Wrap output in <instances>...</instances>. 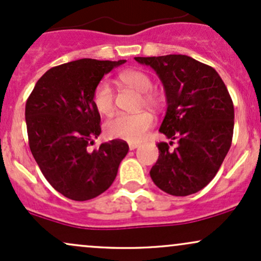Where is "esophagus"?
<instances>
[{
    "instance_id": "34e87169",
    "label": "esophagus",
    "mask_w": 261,
    "mask_h": 261,
    "mask_svg": "<svg viewBox=\"0 0 261 261\" xmlns=\"http://www.w3.org/2000/svg\"><path fill=\"white\" fill-rule=\"evenodd\" d=\"M140 146V143H136V142H130L128 143V148L131 149V151H133V149H136L137 147H139Z\"/></svg>"
}]
</instances>
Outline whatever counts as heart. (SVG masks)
Returning a JSON list of instances; mask_svg holds the SVG:
<instances>
[{
  "label": "heart",
  "mask_w": 261,
  "mask_h": 261,
  "mask_svg": "<svg viewBox=\"0 0 261 261\" xmlns=\"http://www.w3.org/2000/svg\"><path fill=\"white\" fill-rule=\"evenodd\" d=\"M119 80L124 85L136 89L137 92L143 93L142 103L147 106L155 107L158 104V98L149 91L153 87L152 80L142 71L128 70L119 74ZM93 106L98 113L108 115L114 110L115 107V93L113 87L108 81H100L94 88L92 97ZM154 119L151 113L142 112L127 114L119 113L107 120L104 130L109 137L113 139L126 140L128 142H139L145 137L147 131L153 126Z\"/></svg>",
  "instance_id": "1"
}]
</instances>
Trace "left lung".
I'll return each instance as SVG.
<instances>
[{
    "mask_svg": "<svg viewBox=\"0 0 261 261\" xmlns=\"http://www.w3.org/2000/svg\"><path fill=\"white\" fill-rule=\"evenodd\" d=\"M151 66L166 91L167 113L160 131L178 147L157 145L160 155L152 180L161 190L187 196L205 188L228 153L234 127V108L227 87L211 66L187 55L135 58Z\"/></svg>",
    "mask_w": 261,
    "mask_h": 261,
    "instance_id": "8db88e82",
    "label": "left lung"
}]
</instances>
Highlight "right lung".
Wrapping results in <instances>:
<instances>
[{
  "label": "right lung",
  "mask_w": 261,
  "mask_h": 261,
  "mask_svg": "<svg viewBox=\"0 0 261 261\" xmlns=\"http://www.w3.org/2000/svg\"><path fill=\"white\" fill-rule=\"evenodd\" d=\"M125 62L81 59L55 66L39 79L27 100L33 157L50 185L74 201L104 193L128 152L122 140L104 142L89 151L101 133L93 92L104 74Z\"/></svg>",
  "instance_id": "obj_1"
}]
</instances>
